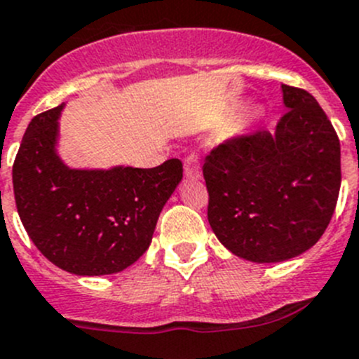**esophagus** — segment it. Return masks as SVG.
Returning a JSON list of instances; mask_svg holds the SVG:
<instances>
[{
    "label": "esophagus",
    "mask_w": 359,
    "mask_h": 359,
    "mask_svg": "<svg viewBox=\"0 0 359 359\" xmlns=\"http://www.w3.org/2000/svg\"><path fill=\"white\" fill-rule=\"evenodd\" d=\"M185 174L192 180H199L201 177V162L197 154H189L185 158Z\"/></svg>",
    "instance_id": "esophagus-1"
}]
</instances>
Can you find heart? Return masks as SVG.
Masks as SVG:
<instances>
[{"label":"heart","mask_w":359,"mask_h":359,"mask_svg":"<svg viewBox=\"0 0 359 359\" xmlns=\"http://www.w3.org/2000/svg\"><path fill=\"white\" fill-rule=\"evenodd\" d=\"M262 114H263L262 108H251L248 114V121L249 123H255V121H258L259 117H262Z\"/></svg>","instance_id":"b5f03b06"}]
</instances>
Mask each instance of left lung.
<instances>
[{"label": "left lung", "mask_w": 359, "mask_h": 359, "mask_svg": "<svg viewBox=\"0 0 359 359\" xmlns=\"http://www.w3.org/2000/svg\"><path fill=\"white\" fill-rule=\"evenodd\" d=\"M287 111L272 131L235 137L203 165L208 222L238 258L278 263L315 245L340 192V140L310 92L281 85Z\"/></svg>", "instance_id": "left-lung-1"}]
</instances>
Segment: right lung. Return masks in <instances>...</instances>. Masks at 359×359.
I'll list each match as a JSON object with an SVG mask.
<instances>
[{
	"label": "right lung",
	"mask_w": 359,
	"mask_h": 359,
	"mask_svg": "<svg viewBox=\"0 0 359 359\" xmlns=\"http://www.w3.org/2000/svg\"><path fill=\"white\" fill-rule=\"evenodd\" d=\"M64 104L35 115L12 169L18 213L39 251L76 276L124 271L147 251L183 177L170 158L153 169H71L57 153Z\"/></svg>",
	"instance_id": "right-lung-1"
}]
</instances>
